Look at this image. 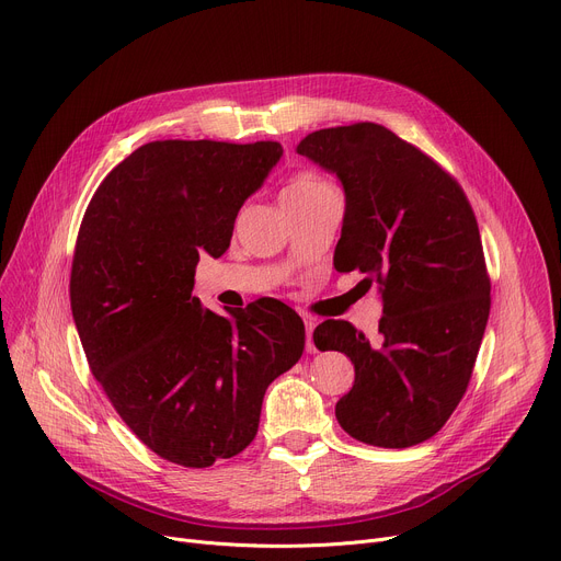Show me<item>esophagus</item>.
Wrapping results in <instances>:
<instances>
[{"label":"esophagus","instance_id":"1","mask_svg":"<svg viewBox=\"0 0 561 561\" xmlns=\"http://www.w3.org/2000/svg\"><path fill=\"white\" fill-rule=\"evenodd\" d=\"M305 329H307V352H316V345H313V329H316V320L305 318Z\"/></svg>","mask_w":561,"mask_h":561}]
</instances>
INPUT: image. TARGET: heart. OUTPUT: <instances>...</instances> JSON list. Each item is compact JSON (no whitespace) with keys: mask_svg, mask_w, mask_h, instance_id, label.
<instances>
[{"mask_svg":"<svg viewBox=\"0 0 561 561\" xmlns=\"http://www.w3.org/2000/svg\"><path fill=\"white\" fill-rule=\"evenodd\" d=\"M327 186H329V184H327L324 180H320L318 175H313V173H300V175H295V178L286 184V190L282 192V198H307V196H313V194L327 190Z\"/></svg>","mask_w":561,"mask_h":561,"instance_id":"heart-1","label":"heart"}]
</instances>
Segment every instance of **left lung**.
Masks as SVG:
<instances>
[{"instance_id": "8db88e82", "label": "left lung", "mask_w": 561, "mask_h": 561, "mask_svg": "<svg viewBox=\"0 0 561 561\" xmlns=\"http://www.w3.org/2000/svg\"><path fill=\"white\" fill-rule=\"evenodd\" d=\"M295 151L341 180L345 216L333 264L363 273L383 302L379 343L345 320L313 331L320 352L354 363L335 420L371 446L420 444L460 403L490 318L471 205L449 173L379 124L322 128Z\"/></svg>"}]
</instances>
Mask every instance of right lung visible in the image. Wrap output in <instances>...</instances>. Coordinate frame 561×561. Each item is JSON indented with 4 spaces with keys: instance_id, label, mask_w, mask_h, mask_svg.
Segmentation results:
<instances>
[{
    "instance_id": "right-lung-1",
    "label": "right lung",
    "mask_w": 561,
    "mask_h": 561,
    "mask_svg": "<svg viewBox=\"0 0 561 561\" xmlns=\"http://www.w3.org/2000/svg\"><path fill=\"white\" fill-rule=\"evenodd\" d=\"M284 156L277 141L167 139L99 184L71 264V316L94 379L160 458L203 469L241 454L268 386L300 360L305 324L279 300L218 316L201 305V256Z\"/></svg>"
}]
</instances>
